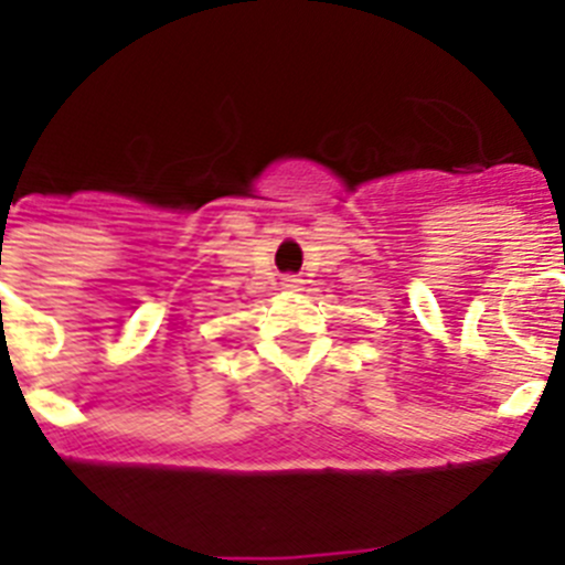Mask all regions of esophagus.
Here are the masks:
<instances>
[{"label":"esophagus","mask_w":565,"mask_h":565,"mask_svg":"<svg viewBox=\"0 0 565 565\" xmlns=\"http://www.w3.org/2000/svg\"><path fill=\"white\" fill-rule=\"evenodd\" d=\"M282 288H288V291H299V288H302V279L282 277Z\"/></svg>","instance_id":"obj_1"}]
</instances>
